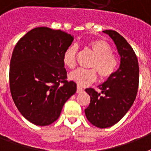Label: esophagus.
<instances>
[{
  "instance_id": "34e87169",
  "label": "esophagus",
  "mask_w": 151,
  "mask_h": 151,
  "mask_svg": "<svg viewBox=\"0 0 151 151\" xmlns=\"http://www.w3.org/2000/svg\"><path fill=\"white\" fill-rule=\"evenodd\" d=\"M84 92V89L82 88H81L80 86H78V88H77V93H82Z\"/></svg>"
}]
</instances>
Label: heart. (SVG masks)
<instances>
[{"mask_svg":"<svg viewBox=\"0 0 151 151\" xmlns=\"http://www.w3.org/2000/svg\"><path fill=\"white\" fill-rule=\"evenodd\" d=\"M88 45L93 52L96 57L91 64V67L95 69L101 79H106L115 73L118 62L114 55L111 53L112 49L110 45L103 40H93L88 42ZM78 48L70 45L64 52L63 55V64L68 68H73L75 66L76 54ZM96 72L94 70H84L78 68L69 73V79L80 87H84L94 82L96 80Z\"/></svg>","mask_w":151,"mask_h":151,"instance_id":"heart-1","label":"heart"}]
</instances>
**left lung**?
<instances>
[{
    "mask_svg": "<svg viewBox=\"0 0 151 151\" xmlns=\"http://www.w3.org/2000/svg\"><path fill=\"white\" fill-rule=\"evenodd\" d=\"M116 45L120 55L119 68L98 87L101 92L86 88L90 104L85 110L91 124L100 129L113 126L119 122L133 104L139 86L138 59L133 49L117 32L104 30Z\"/></svg>",
    "mask_w": 151,
    "mask_h": 151,
    "instance_id": "left-lung-1",
    "label": "left lung"
}]
</instances>
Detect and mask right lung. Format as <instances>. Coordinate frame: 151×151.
<instances>
[{"label":"right lung","mask_w":151,"mask_h":151,"mask_svg":"<svg viewBox=\"0 0 151 151\" xmlns=\"http://www.w3.org/2000/svg\"><path fill=\"white\" fill-rule=\"evenodd\" d=\"M73 36L59 29L36 27L18 41L9 70L10 91L21 114L46 126L59 118L63 106L77 91L66 80L63 55Z\"/></svg>","instance_id":"1"}]
</instances>
